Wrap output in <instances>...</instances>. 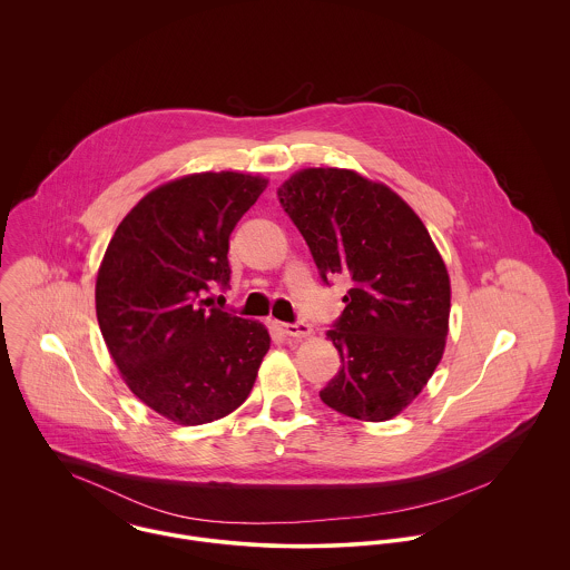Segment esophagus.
I'll return each mask as SVG.
<instances>
[{"label": "esophagus", "instance_id": "34e87169", "mask_svg": "<svg viewBox=\"0 0 570 570\" xmlns=\"http://www.w3.org/2000/svg\"><path fill=\"white\" fill-rule=\"evenodd\" d=\"M276 328L285 335V337H309L312 335V326L305 325V323H298V325H283V323H278Z\"/></svg>", "mask_w": 570, "mask_h": 570}]
</instances>
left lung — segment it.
<instances>
[{
	"mask_svg": "<svg viewBox=\"0 0 570 570\" xmlns=\"http://www.w3.org/2000/svg\"><path fill=\"white\" fill-rule=\"evenodd\" d=\"M276 193L321 276L353 278L326 333L342 368L321 400L360 421L397 416L445 351L452 289L443 256L406 202L357 170L301 168Z\"/></svg>",
	"mask_w": 570,
	"mask_h": 570,
	"instance_id": "obj_1",
	"label": "left lung"
}]
</instances>
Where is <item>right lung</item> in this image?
<instances>
[{"label": "right lung", "mask_w": 570, "mask_h": 570, "mask_svg": "<svg viewBox=\"0 0 570 570\" xmlns=\"http://www.w3.org/2000/svg\"><path fill=\"white\" fill-rule=\"evenodd\" d=\"M267 177L237 170L181 175L147 193L120 222L96 276V318L129 391L179 425L244 404L269 333L199 301L230 281L237 222Z\"/></svg>", "instance_id": "1"}]
</instances>
